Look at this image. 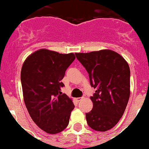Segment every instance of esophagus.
I'll return each mask as SVG.
<instances>
[{
	"label": "esophagus",
	"mask_w": 149,
	"mask_h": 149,
	"mask_svg": "<svg viewBox=\"0 0 149 149\" xmlns=\"http://www.w3.org/2000/svg\"><path fill=\"white\" fill-rule=\"evenodd\" d=\"M84 99V97H78V98H76V100H77L78 102H80L81 100H82Z\"/></svg>",
	"instance_id": "esophagus-1"
}]
</instances>
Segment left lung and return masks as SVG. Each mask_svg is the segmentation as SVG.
Instances as JSON below:
<instances>
[{"label": "left lung", "instance_id": "8db88e82", "mask_svg": "<svg viewBox=\"0 0 149 149\" xmlns=\"http://www.w3.org/2000/svg\"><path fill=\"white\" fill-rule=\"evenodd\" d=\"M96 91L90 97L93 109L86 114L88 126L97 131L112 129L123 115L130 94V68L118 52L101 49L75 53Z\"/></svg>", "mask_w": 149, "mask_h": 149}]
</instances>
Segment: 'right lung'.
<instances>
[{
	"mask_svg": "<svg viewBox=\"0 0 149 149\" xmlns=\"http://www.w3.org/2000/svg\"><path fill=\"white\" fill-rule=\"evenodd\" d=\"M76 57L47 49L35 51L26 58L21 71L24 101L36 125L49 134L63 131L74 109L73 100L62 94L61 80Z\"/></svg>",
	"mask_w": 149,
	"mask_h": 149,
	"instance_id": "add662e5",
	"label": "right lung"
}]
</instances>
